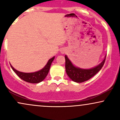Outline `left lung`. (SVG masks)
<instances>
[{"instance_id":"1","label":"left lung","mask_w":120,"mask_h":120,"mask_svg":"<svg viewBox=\"0 0 120 120\" xmlns=\"http://www.w3.org/2000/svg\"><path fill=\"white\" fill-rule=\"evenodd\" d=\"M106 56L101 64L96 66L95 68L89 69H82L74 67L67 56H65V70L67 74L72 81L77 83H81L86 81L93 77L94 75L100 71L105 61Z\"/></svg>"}]
</instances>
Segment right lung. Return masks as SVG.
Here are the masks:
<instances>
[{"label": "right lung", "mask_w": 120, "mask_h": 120, "mask_svg": "<svg viewBox=\"0 0 120 120\" xmlns=\"http://www.w3.org/2000/svg\"><path fill=\"white\" fill-rule=\"evenodd\" d=\"M54 58L55 57H53L52 58L49 59L46 65L42 70L34 73H27L21 72V71H16L15 69L12 67V65H11V67L18 76L22 80L31 83H38L42 82L46 77L47 75L49 73L51 65L52 62L53 61Z\"/></svg>", "instance_id": "add662e5"}]
</instances>
